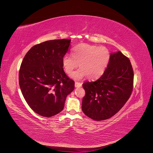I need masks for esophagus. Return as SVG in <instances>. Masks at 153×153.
Masks as SVG:
<instances>
[{"label":"esophagus","instance_id":"1","mask_svg":"<svg viewBox=\"0 0 153 153\" xmlns=\"http://www.w3.org/2000/svg\"><path fill=\"white\" fill-rule=\"evenodd\" d=\"M82 85V84L81 82H75V87H81Z\"/></svg>","mask_w":153,"mask_h":153}]
</instances>
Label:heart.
Listing matches in <instances>:
<instances>
[{
    "instance_id": "heart-1",
    "label": "heart",
    "mask_w": 153,
    "mask_h": 153,
    "mask_svg": "<svg viewBox=\"0 0 153 153\" xmlns=\"http://www.w3.org/2000/svg\"><path fill=\"white\" fill-rule=\"evenodd\" d=\"M72 57L68 54L62 59V67L70 75L79 64L80 69L74 72L71 77L82 79L87 76L89 79H96L103 75L110 59V53L105 47H98L87 43L76 45L72 50Z\"/></svg>"
}]
</instances>
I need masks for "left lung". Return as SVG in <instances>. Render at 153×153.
<instances>
[{
  "label": "left lung",
  "mask_w": 153,
  "mask_h": 153,
  "mask_svg": "<svg viewBox=\"0 0 153 153\" xmlns=\"http://www.w3.org/2000/svg\"><path fill=\"white\" fill-rule=\"evenodd\" d=\"M133 70L129 59L120 51L111 53L103 74L95 82L82 86L85 91L82 110L95 121L112 117L130 97L133 88Z\"/></svg>",
  "instance_id": "8db88e82"
}]
</instances>
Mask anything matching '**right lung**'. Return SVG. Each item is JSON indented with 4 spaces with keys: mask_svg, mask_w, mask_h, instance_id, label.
Segmentation results:
<instances>
[{
    "mask_svg": "<svg viewBox=\"0 0 153 153\" xmlns=\"http://www.w3.org/2000/svg\"><path fill=\"white\" fill-rule=\"evenodd\" d=\"M71 39L50 40L34 45L26 53L19 71V85L27 104L36 113L52 117L63 110L75 82L64 71L62 59Z\"/></svg>",
    "mask_w": 153,
    "mask_h": 153,
    "instance_id": "add662e5",
    "label": "right lung"
}]
</instances>
